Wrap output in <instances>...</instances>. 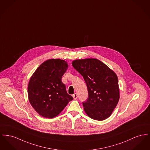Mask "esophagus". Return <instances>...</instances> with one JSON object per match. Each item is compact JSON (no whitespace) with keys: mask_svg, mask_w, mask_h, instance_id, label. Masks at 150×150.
Here are the masks:
<instances>
[{"mask_svg":"<svg viewBox=\"0 0 150 150\" xmlns=\"http://www.w3.org/2000/svg\"><path fill=\"white\" fill-rule=\"evenodd\" d=\"M72 97H73L74 100L77 99V98H78V94H77V93H74V94L72 95Z\"/></svg>","mask_w":150,"mask_h":150,"instance_id":"1","label":"esophagus"}]
</instances>
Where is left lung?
<instances>
[{"label": "left lung", "mask_w": 150, "mask_h": 150, "mask_svg": "<svg viewBox=\"0 0 150 150\" xmlns=\"http://www.w3.org/2000/svg\"><path fill=\"white\" fill-rule=\"evenodd\" d=\"M72 65L83 76L87 86L88 99L83 103L86 114L98 121L109 117L120 98L115 73L95 58L74 60Z\"/></svg>", "instance_id": "left-lung-1"}]
</instances>
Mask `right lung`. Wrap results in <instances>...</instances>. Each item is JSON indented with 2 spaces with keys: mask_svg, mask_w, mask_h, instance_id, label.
I'll return each mask as SVG.
<instances>
[{
  "mask_svg": "<svg viewBox=\"0 0 150 150\" xmlns=\"http://www.w3.org/2000/svg\"><path fill=\"white\" fill-rule=\"evenodd\" d=\"M68 66L64 60L50 59L40 64L32 75L28 87V98L41 116L47 118L56 117L73 100L61 80Z\"/></svg>",
  "mask_w": 150,
  "mask_h": 150,
  "instance_id": "obj_1",
  "label": "right lung"
}]
</instances>
